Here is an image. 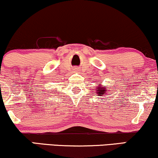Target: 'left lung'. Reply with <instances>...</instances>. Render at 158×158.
Returning <instances> with one entry per match:
<instances>
[{"mask_svg":"<svg viewBox=\"0 0 158 158\" xmlns=\"http://www.w3.org/2000/svg\"><path fill=\"white\" fill-rule=\"evenodd\" d=\"M105 87H106L105 85H104V87H100V86L97 87V89H98V90H97V91H98V92H97V94H99L98 95H102V94H106V89Z\"/></svg>","mask_w":158,"mask_h":158,"instance_id":"left-lung-1","label":"left lung"}]
</instances>
